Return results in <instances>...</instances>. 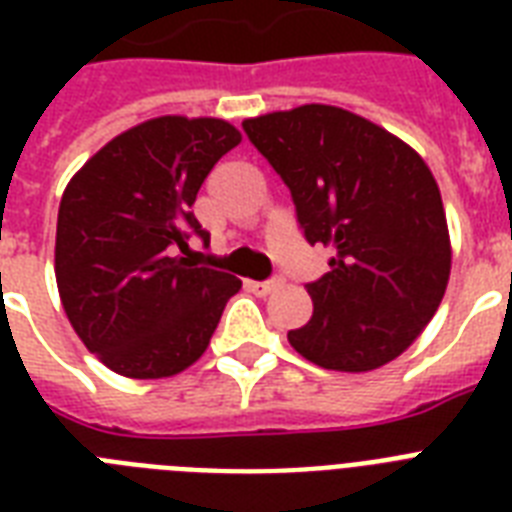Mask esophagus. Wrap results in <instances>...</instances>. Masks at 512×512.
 <instances>
[{
    "instance_id": "esophagus-1",
    "label": "esophagus",
    "mask_w": 512,
    "mask_h": 512,
    "mask_svg": "<svg viewBox=\"0 0 512 512\" xmlns=\"http://www.w3.org/2000/svg\"><path fill=\"white\" fill-rule=\"evenodd\" d=\"M247 287L255 292V295H271L276 289L284 287V279H271V281H247Z\"/></svg>"
}]
</instances>
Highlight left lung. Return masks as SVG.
I'll return each instance as SVG.
<instances>
[{
	"instance_id": "obj_1",
	"label": "left lung",
	"mask_w": 512,
	"mask_h": 512,
	"mask_svg": "<svg viewBox=\"0 0 512 512\" xmlns=\"http://www.w3.org/2000/svg\"><path fill=\"white\" fill-rule=\"evenodd\" d=\"M252 146L287 183L308 244L332 271L308 284L311 321L289 345L335 372L401 356L444 300L452 244L441 191L412 146L337 106L244 119Z\"/></svg>"
}]
</instances>
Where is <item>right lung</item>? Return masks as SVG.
Wrapping results in <instances>:
<instances>
[{
    "mask_svg": "<svg viewBox=\"0 0 512 512\" xmlns=\"http://www.w3.org/2000/svg\"><path fill=\"white\" fill-rule=\"evenodd\" d=\"M239 143L223 119L156 116L116 135L66 185L55 233L60 303L111 372L159 380L207 350L241 281L177 249L191 233L209 241L191 207Z\"/></svg>",
    "mask_w": 512,
    "mask_h": 512,
    "instance_id": "right-lung-1",
    "label": "right lung"
}]
</instances>
